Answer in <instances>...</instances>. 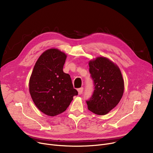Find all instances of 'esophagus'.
<instances>
[{
  "label": "esophagus",
  "instance_id": "1",
  "mask_svg": "<svg viewBox=\"0 0 153 153\" xmlns=\"http://www.w3.org/2000/svg\"><path fill=\"white\" fill-rule=\"evenodd\" d=\"M83 90H84V88H83V87H81V88H79V89H77V91H78V93H79V95H81V94H82V92H83Z\"/></svg>",
  "mask_w": 153,
  "mask_h": 153
}]
</instances>
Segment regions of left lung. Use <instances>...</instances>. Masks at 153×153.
Segmentation results:
<instances>
[{"label":"left lung","mask_w":153,"mask_h":153,"mask_svg":"<svg viewBox=\"0 0 153 153\" xmlns=\"http://www.w3.org/2000/svg\"><path fill=\"white\" fill-rule=\"evenodd\" d=\"M89 65L94 91L86 100L87 108L95 114L106 115L117 106L123 96L124 81L121 71L105 57L91 61Z\"/></svg>","instance_id":"8db88e82"}]
</instances>
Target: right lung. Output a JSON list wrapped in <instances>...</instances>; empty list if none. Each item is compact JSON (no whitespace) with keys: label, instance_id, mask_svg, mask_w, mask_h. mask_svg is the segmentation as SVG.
<instances>
[{"label":"right lung","instance_id":"right-lung-1","mask_svg":"<svg viewBox=\"0 0 153 153\" xmlns=\"http://www.w3.org/2000/svg\"><path fill=\"white\" fill-rule=\"evenodd\" d=\"M66 55L58 49L45 51L32 72L29 91L36 107L49 116L58 115L69 107L77 91L68 74L63 72Z\"/></svg>","mask_w":153,"mask_h":153}]
</instances>
